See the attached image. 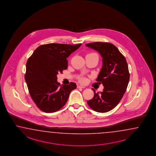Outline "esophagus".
<instances>
[{
    "mask_svg": "<svg viewBox=\"0 0 156 156\" xmlns=\"http://www.w3.org/2000/svg\"><path fill=\"white\" fill-rule=\"evenodd\" d=\"M77 87L78 88H85V87H84V86H82V85H78V86H77Z\"/></svg>",
    "mask_w": 156,
    "mask_h": 156,
    "instance_id": "esophagus-1",
    "label": "esophagus"
}]
</instances>
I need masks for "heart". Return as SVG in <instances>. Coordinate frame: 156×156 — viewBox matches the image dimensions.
<instances>
[{"instance_id":"b5f03b06","label":"heart","mask_w":156,"mask_h":156,"mask_svg":"<svg viewBox=\"0 0 156 156\" xmlns=\"http://www.w3.org/2000/svg\"><path fill=\"white\" fill-rule=\"evenodd\" d=\"M81 81H82V82H84V81H85V80H84V79H82V80H81Z\"/></svg>"}]
</instances>
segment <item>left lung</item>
<instances>
[{"label": "left lung", "instance_id": "left-lung-1", "mask_svg": "<svg viewBox=\"0 0 156 156\" xmlns=\"http://www.w3.org/2000/svg\"><path fill=\"white\" fill-rule=\"evenodd\" d=\"M86 46L97 51L103 58V66L96 81L103 84L104 90L96 93L88 100L89 106L99 113H105L117 105L125 93L129 80V68L125 57L113 44L94 42Z\"/></svg>", "mask_w": 156, "mask_h": 156}]
</instances>
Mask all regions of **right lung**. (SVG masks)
Masks as SVG:
<instances>
[{"label": "right lung", "instance_id": "obj_1", "mask_svg": "<svg viewBox=\"0 0 156 156\" xmlns=\"http://www.w3.org/2000/svg\"><path fill=\"white\" fill-rule=\"evenodd\" d=\"M82 44L50 43L38 47L26 65L25 80L31 99L41 110L53 113L62 108L76 84L60 85L57 74L68 68V57Z\"/></svg>", "mask_w": 156, "mask_h": 156}]
</instances>
